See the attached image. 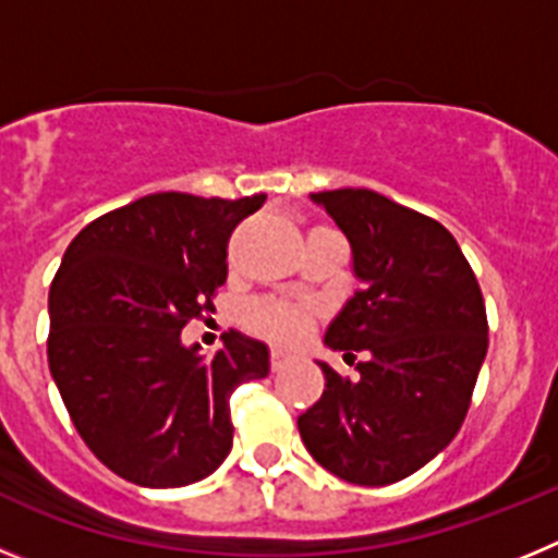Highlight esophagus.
Here are the masks:
<instances>
[{
	"mask_svg": "<svg viewBox=\"0 0 558 558\" xmlns=\"http://www.w3.org/2000/svg\"><path fill=\"white\" fill-rule=\"evenodd\" d=\"M290 360H293V354L284 352V349H270V368H274V372L288 366Z\"/></svg>",
	"mask_w": 558,
	"mask_h": 558,
	"instance_id": "34e87169",
	"label": "esophagus"
}]
</instances>
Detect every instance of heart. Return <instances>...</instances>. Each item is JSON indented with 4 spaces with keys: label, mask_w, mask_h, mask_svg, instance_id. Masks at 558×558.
<instances>
[{
    "label": "heart",
    "mask_w": 558,
    "mask_h": 558,
    "mask_svg": "<svg viewBox=\"0 0 558 558\" xmlns=\"http://www.w3.org/2000/svg\"><path fill=\"white\" fill-rule=\"evenodd\" d=\"M248 327L265 338L293 343L310 329V313L307 307H299V304L268 299V302H256L248 310Z\"/></svg>",
    "instance_id": "obj_1"
}]
</instances>
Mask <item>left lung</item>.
Masks as SVG:
<instances>
[{
    "label": "left lung",
    "mask_w": 558,
    "mask_h": 558,
    "mask_svg": "<svg viewBox=\"0 0 558 558\" xmlns=\"http://www.w3.org/2000/svg\"><path fill=\"white\" fill-rule=\"evenodd\" d=\"M349 245L360 290L324 343L352 363L299 416L324 470L357 486H388L422 470L456 438L489 349L486 307L466 256L438 220L374 190L313 192Z\"/></svg>",
    "instance_id": "left-lung-1"
}]
</instances>
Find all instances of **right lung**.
<instances>
[{
  "instance_id": "add662e5",
  "label": "right lung",
  "mask_w": 558,
  "mask_h": 558,
  "mask_svg": "<svg viewBox=\"0 0 558 558\" xmlns=\"http://www.w3.org/2000/svg\"><path fill=\"white\" fill-rule=\"evenodd\" d=\"M265 195L156 192L92 220L49 288V372L108 470L147 489L204 481L231 452L236 386L270 372L263 340L226 332L209 360L181 329L226 282V243Z\"/></svg>"
}]
</instances>
